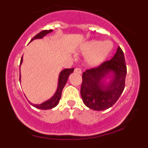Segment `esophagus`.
<instances>
[{"instance_id": "esophagus-1", "label": "esophagus", "mask_w": 148, "mask_h": 148, "mask_svg": "<svg viewBox=\"0 0 148 148\" xmlns=\"http://www.w3.org/2000/svg\"><path fill=\"white\" fill-rule=\"evenodd\" d=\"M74 72L78 73V74H81V69L80 68H75V69H74Z\"/></svg>"}]
</instances>
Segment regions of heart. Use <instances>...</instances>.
Here are the masks:
<instances>
[{
    "mask_svg": "<svg viewBox=\"0 0 148 148\" xmlns=\"http://www.w3.org/2000/svg\"><path fill=\"white\" fill-rule=\"evenodd\" d=\"M113 49V43L110 41L100 42L97 40L88 42L81 47V51L86 57L88 65L95 67L103 62L109 55Z\"/></svg>",
    "mask_w": 148,
    "mask_h": 148,
    "instance_id": "1",
    "label": "heart"
}]
</instances>
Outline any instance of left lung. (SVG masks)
Returning <instances> with one entry per match:
<instances>
[{"mask_svg":"<svg viewBox=\"0 0 148 148\" xmlns=\"http://www.w3.org/2000/svg\"><path fill=\"white\" fill-rule=\"evenodd\" d=\"M114 76L108 86L104 87L101 80L110 72ZM127 66L124 53L118 47L111 60L83 73L81 95L86 106L95 111H103L118 101L125 89Z\"/></svg>","mask_w":148,"mask_h":148,"instance_id":"obj_1","label":"left lung"}]
</instances>
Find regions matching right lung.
<instances>
[{"instance_id":"1","label":"right lung","mask_w":148,"mask_h":148,"mask_svg":"<svg viewBox=\"0 0 148 148\" xmlns=\"http://www.w3.org/2000/svg\"><path fill=\"white\" fill-rule=\"evenodd\" d=\"M52 32V30H44L40 32L38 34H37L33 38L31 39L30 42L33 41V40L35 39H40L42 38L45 35H47L49 33ZM22 60H23V56L21 57V62H20V65L21 64ZM74 68H70V69H64L62 72H60V76H59V79H58V89L56 92L55 95L51 98L50 99L47 100V101H45L41 104H33L32 103H30L34 107L37 108H40V109L42 110H47V109H51V108H54L55 106H56L58 103L59 101H60V97H61V94H62V89H63L64 86H65L66 82H67V79H68L69 76L70 75V74L74 72ZM19 81H21V75H19Z\"/></svg>"}]
</instances>
